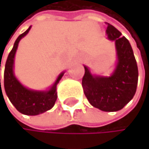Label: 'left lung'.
Wrapping results in <instances>:
<instances>
[{
	"mask_svg": "<svg viewBox=\"0 0 149 149\" xmlns=\"http://www.w3.org/2000/svg\"><path fill=\"white\" fill-rule=\"evenodd\" d=\"M107 37L115 42L117 64L110 77L93 76L87 66L82 87L88 102L104 112H116L133 98L136 93L139 71L132 48L128 39L107 23Z\"/></svg>",
	"mask_w": 149,
	"mask_h": 149,
	"instance_id": "1",
	"label": "left lung"
}]
</instances>
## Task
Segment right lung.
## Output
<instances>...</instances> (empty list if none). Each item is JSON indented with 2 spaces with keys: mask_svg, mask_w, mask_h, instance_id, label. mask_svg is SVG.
Returning a JSON list of instances; mask_svg holds the SVG:
<instances>
[{
  "mask_svg": "<svg viewBox=\"0 0 149 149\" xmlns=\"http://www.w3.org/2000/svg\"><path fill=\"white\" fill-rule=\"evenodd\" d=\"M30 28L31 26L28 27L26 31H25L17 38L12 50L9 54L4 69V89L10 101L19 113L26 115H37L50 110L54 105L57 99L56 86L63 76L64 72H61L60 74L54 84L47 91H36L28 89L17 79L13 71L15 54L17 49H18L20 39L29 32Z\"/></svg>",
  "mask_w": 149,
  "mask_h": 149,
  "instance_id": "1",
  "label": "right lung"
}]
</instances>
